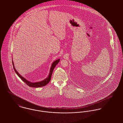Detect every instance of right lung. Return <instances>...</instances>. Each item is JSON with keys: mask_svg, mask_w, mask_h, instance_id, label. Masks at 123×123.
Here are the masks:
<instances>
[{"mask_svg": "<svg viewBox=\"0 0 123 123\" xmlns=\"http://www.w3.org/2000/svg\"><path fill=\"white\" fill-rule=\"evenodd\" d=\"M60 59L57 60L55 61H54L51 66V68L50 69V73L49 74L48 77L45 79V80L41 81H39V82H30L29 81H28L27 80H26L25 79L24 77H23L21 75H20V74H19V73L17 71V70H16L15 68L14 67V64L13 63V62L12 61V63H13V67H14V69L15 71V72H16V73L17 74L18 77L24 81L25 83V84H26L28 86H29V87H34V88H39V87H43L45 85H46L51 80V77L52 75V73H53V70H54L55 67L56 66V65L58 64V63L60 62Z\"/></svg>", "mask_w": 123, "mask_h": 123, "instance_id": "add662e5", "label": "right lung"}]
</instances>
